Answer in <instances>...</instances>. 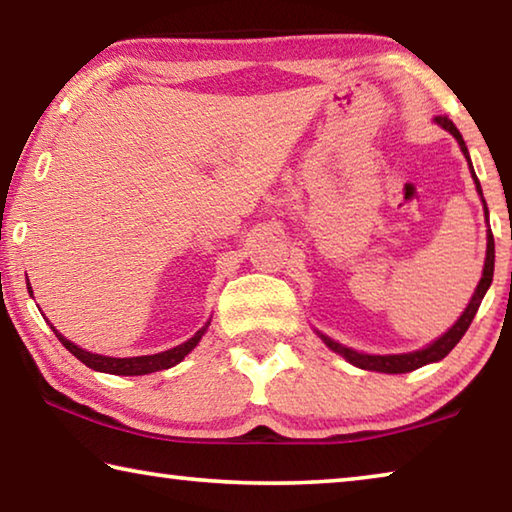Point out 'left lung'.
<instances>
[{
    "mask_svg": "<svg viewBox=\"0 0 512 512\" xmlns=\"http://www.w3.org/2000/svg\"><path fill=\"white\" fill-rule=\"evenodd\" d=\"M436 121L440 126L445 128V131L452 133L456 137V142L461 144V151L467 158V162H470V155H467V146L463 142V135L458 133V128L454 126V121L449 119L447 115H438ZM470 169H472V162H470ZM472 178H474V185H476V192L481 194L483 198V192H481V185H479V178H476V173L472 169ZM485 205V201H483ZM485 216H488V207H485ZM492 273H495V237H492V230H488V250H485V266H483V277L479 282V287H476L474 296L470 300V305H467V309L463 311V316L456 320L454 327L449 329L447 334L440 336L438 341H433L431 345H427L424 350H418V352H409V354H388V357H377V354H361L357 350L352 348H345V345L336 343L332 339H327V336L320 334V339H323L329 348H332L334 352H339L341 357L348 359L352 366L357 368H363V370H377V372H411L415 368H422L427 366V363H433V361H440L445 359L449 352L454 350V345L463 339V334L467 332V327H470V323L476 316V311H479V305L481 300L485 296V291H488L490 282H492Z\"/></svg>",
    "mask_w": 512,
    "mask_h": 512,
    "instance_id": "obj_1",
    "label": "left lung"
}]
</instances>
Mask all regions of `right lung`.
I'll list each match as a JSON object with an SVG mask.
<instances>
[{"mask_svg":"<svg viewBox=\"0 0 512 512\" xmlns=\"http://www.w3.org/2000/svg\"><path fill=\"white\" fill-rule=\"evenodd\" d=\"M31 289V284H29ZM210 325V323H207ZM198 329V332L192 336V339L185 341L183 345H178V348L167 350V352H160V354H149V357H131V359H115V357H103V354H92V352H85L79 345H74L72 341H67L63 334H58L54 329V334L58 336V341L65 345V348L74 354L76 359L85 366L92 368V370H99V372H110V375H149V372L155 370H167L171 366H176V363L183 361L189 352L196 348V343L201 341V336L205 334V329Z\"/></svg>","mask_w":512,"mask_h":512,"instance_id":"add662e5","label":"right lung"}]
</instances>
